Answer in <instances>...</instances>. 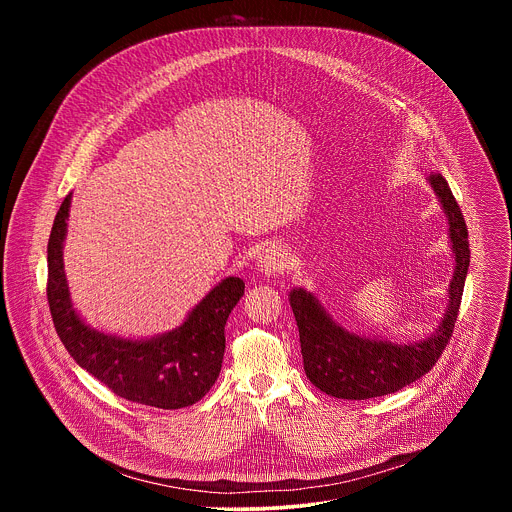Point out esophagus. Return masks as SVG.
Listing matches in <instances>:
<instances>
[{"label": "esophagus", "instance_id": "34e87169", "mask_svg": "<svg viewBox=\"0 0 512 512\" xmlns=\"http://www.w3.org/2000/svg\"><path fill=\"white\" fill-rule=\"evenodd\" d=\"M257 267L265 275H279L285 267V251L279 245H267L259 251Z\"/></svg>", "mask_w": 512, "mask_h": 512}]
</instances>
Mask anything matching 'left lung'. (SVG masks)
Masks as SVG:
<instances>
[{
  "label": "left lung",
  "instance_id": "1",
  "mask_svg": "<svg viewBox=\"0 0 512 512\" xmlns=\"http://www.w3.org/2000/svg\"><path fill=\"white\" fill-rule=\"evenodd\" d=\"M429 184L448 214L452 249L456 253V271L450 283V306L442 324L429 338L413 344L360 338L336 326L308 291L294 289L289 294V306L294 310L300 330L306 377L314 387L330 397L360 401L383 397L415 383L433 369V364L444 354L454 334L470 265L468 229L446 178L431 172Z\"/></svg>",
  "mask_w": 512,
  "mask_h": 512
}]
</instances>
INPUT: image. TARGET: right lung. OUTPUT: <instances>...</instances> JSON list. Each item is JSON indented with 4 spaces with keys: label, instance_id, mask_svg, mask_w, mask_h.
I'll use <instances>...</instances> for the list:
<instances>
[{
    "label": "right lung",
    "instance_id": "right-lung-1",
    "mask_svg": "<svg viewBox=\"0 0 512 512\" xmlns=\"http://www.w3.org/2000/svg\"><path fill=\"white\" fill-rule=\"evenodd\" d=\"M70 194L62 200L48 239L46 296L56 334L68 354L115 395L158 409L200 401L221 373L225 324L245 294L239 277H227L174 332L152 340H123L91 330L75 314L62 265Z\"/></svg>",
    "mask_w": 512,
    "mask_h": 512
}]
</instances>
